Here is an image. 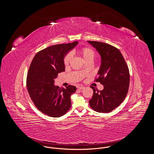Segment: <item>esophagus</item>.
<instances>
[{"label": "esophagus", "instance_id": "obj_1", "mask_svg": "<svg viewBox=\"0 0 154 154\" xmlns=\"http://www.w3.org/2000/svg\"><path fill=\"white\" fill-rule=\"evenodd\" d=\"M78 89H80V90H82V89H84L85 87H84V86H79L78 87H77Z\"/></svg>", "mask_w": 154, "mask_h": 154}]
</instances>
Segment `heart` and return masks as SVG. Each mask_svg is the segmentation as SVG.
<instances>
[{"label": "heart", "mask_w": 154, "mask_h": 154, "mask_svg": "<svg viewBox=\"0 0 154 154\" xmlns=\"http://www.w3.org/2000/svg\"><path fill=\"white\" fill-rule=\"evenodd\" d=\"M78 53L80 55L81 57L85 62L88 60H93L95 57V52L93 49L89 47H83L78 50ZM73 55L72 53H67L63 58V63L65 66H68L72 60Z\"/></svg>", "instance_id": "heart-1"}]
</instances>
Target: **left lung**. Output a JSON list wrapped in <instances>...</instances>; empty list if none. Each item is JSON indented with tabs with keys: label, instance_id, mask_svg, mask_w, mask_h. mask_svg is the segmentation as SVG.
<instances>
[{
	"label": "left lung",
	"instance_id": "obj_1",
	"mask_svg": "<svg viewBox=\"0 0 154 154\" xmlns=\"http://www.w3.org/2000/svg\"><path fill=\"white\" fill-rule=\"evenodd\" d=\"M88 42L101 55L102 64L95 81L104 86L102 91L91 86L94 94L89 100V105L97 112H110L123 102L128 94L130 81L129 68L116 47L99 42Z\"/></svg>",
	"mask_w": 154,
	"mask_h": 154
}]
</instances>
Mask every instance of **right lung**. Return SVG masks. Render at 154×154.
Here are the masks:
<instances>
[{
  "mask_svg": "<svg viewBox=\"0 0 154 154\" xmlns=\"http://www.w3.org/2000/svg\"><path fill=\"white\" fill-rule=\"evenodd\" d=\"M77 43L50 46L38 52L30 65L26 77L30 97L38 110L50 117H61L71 107L70 96L76 87L69 85L59 88L54 83L58 73L65 71V55Z\"/></svg>",
  "mask_w": 154,
  "mask_h": 154,
  "instance_id": "1",
  "label": "right lung"
}]
</instances>
